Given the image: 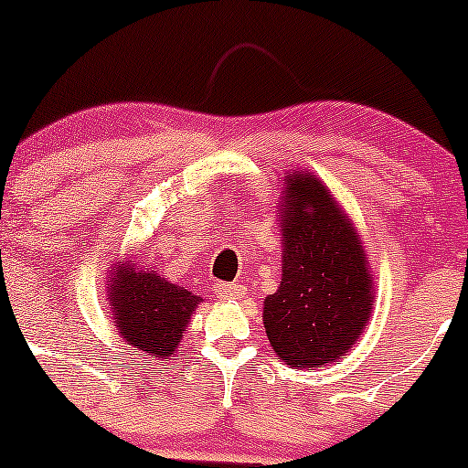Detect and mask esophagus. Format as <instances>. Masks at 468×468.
<instances>
[{
  "label": "esophagus",
  "instance_id": "34e87169",
  "mask_svg": "<svg viewBox=\"0 0 468 468\" xmlns=\"http://www.w3.org/2000/svg\"><path fill=\"white\" fill-rule=\"evenodd\" d=\"M244 285L242 282H217L215 294L224 301H238L244 296Z\"/></svg>",
  "mask_w": 468,
  "mask_h": 468
}]
</instances>
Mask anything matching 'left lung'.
Returning <instances> with one entry per match:
<instances>
[{
	"label": "left lung",
	"mask_w": 468,
	"mask_h": 468,
	"mask_svg": "<svg viewBox=\"0 0 468 468\" xmlns=\"http://www.w3.org/2000/svg\"><path fill=\"white\" fill-rule=\"evenodd\" d=\"M282 195V278L264 299L262 324L278 360L313 369L351 351L374 285L356 226L319 178L287 174Z\"/></svg>",
	"instance_id": "1"
}]
</instances>
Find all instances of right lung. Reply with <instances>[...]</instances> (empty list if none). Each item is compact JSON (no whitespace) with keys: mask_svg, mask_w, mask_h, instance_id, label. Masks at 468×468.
Here are the masks:
<instances>
[{"mask_svg":"<svg viewBox=\"0 0 468 468\" xmlns=\"http://www.w3.org/2000/svg\"><path fill=\"white\" fill-rule=\"evenodd\" d=\"M108 299L112 305L117 333L135 353L169 360L176 356L178 342L201 296L160 278L154 269L135 261L117 264L112 271Z\"/></svg>","mask_w":468,"mask_h":468,"instance_id":"1","label":"right lung"}]
</instances>
